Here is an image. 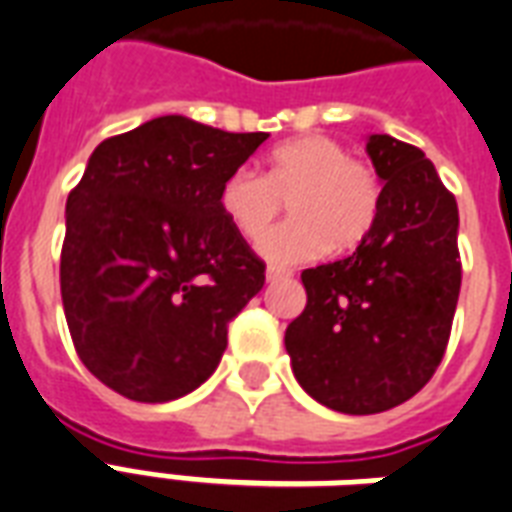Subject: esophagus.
Returning a JSON list of instances; mask_svg holds the SVG:
<instances>
[{
  "label": "esophagus",
  "mask_w": 512,
  "mask_h": 512,
  "mask_svg": "<svg viewBox=\"0 0 512 512\" xmlns=\"http://www.w3.org/2000/svg\"><path fill=\"white\" fill-rule=\"evenodd\" d=\"M287 276H290V271H285V268H268L266 271L268 282H279V279H287Z\"/></svg>",
  "instance_id": "34e87169"
}]
</instances>
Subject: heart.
Masks as SVG:
<instances>
[{
	"label": "heart",
	"mask_w": 512,
	"mask_h": 512,
	"mask_svg": "<svg viewBox=\"0 0 512 512\" xmlns=\"http://www.w3.org/2000/svg\"><path fill=\"white\" fill-rule=\"evenodd\" d=\"M294 206V219L267 225ZM219 208L249 241L267 229L257 252L274 266H293L325 255L350 252L372 233L380 211V181L361 160H352L339 140L323 135L287 140L271 151L268 173L236 168L219 189Z\"/></svg>",
	"instance_id": "b5f03b06"
}]
</instances>
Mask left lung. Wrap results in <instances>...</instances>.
Segmentation results:
<instances>
[{"instance_id": "1", "label": "left lung", "mask_w": 512, "mask_h": 512, "mask_svg": "<svg viewBox=\"0 0 512 512\" xmlns=\"http://www.w3.org/2000/svg\"><path fill=\"white\" fill-rule=\"evenodd\" d=\"M382 181L372 233L344 260L306 268V309L285 331L298 385L344 415H374L437 372L461 290L458 206L426 154L369 135Z\"/></svg>"}]
</instances>
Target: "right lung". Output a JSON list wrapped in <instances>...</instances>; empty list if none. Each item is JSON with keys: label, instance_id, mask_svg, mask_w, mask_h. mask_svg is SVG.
Here are the masks:
<instances>
[{"label": "right lung", "instance_id": "1", "mask_svg": "<svg viewBox=\"0 0 512 512\" xmlns=\"http://www.w3.org/2000/svg\"><path fill=\"white\" fill-rule=\"evenodd\" d=\"M266 138L160 116L92 151L59 279L78 358L111 391L173 401L219 366L227 323L266 282L219 189Z\"/></svg>", "mask_w": 512, "mask_h": 512}]
</instances>
